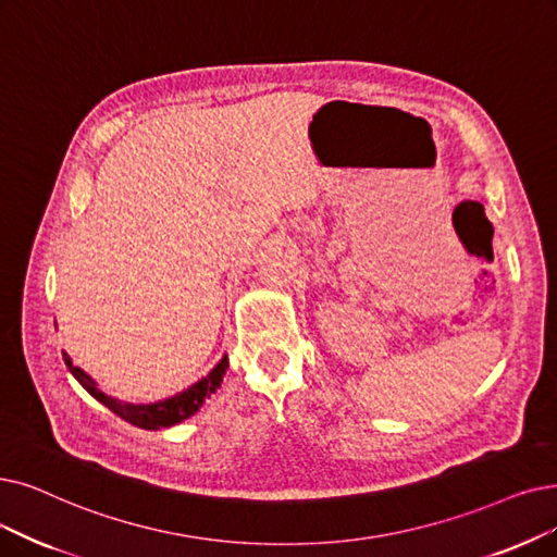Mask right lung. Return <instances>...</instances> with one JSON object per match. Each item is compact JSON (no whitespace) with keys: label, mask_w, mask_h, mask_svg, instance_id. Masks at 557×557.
Here are the masks:
<instances>
[{"label":"right lung","mask_w":557,"mask_h":557,"mask_svg":"<svg viewBox=\"0 0 557 557\" xmlns=\"http://www.w3.org/2000/svg\"><path fill=\"white\" fill-rule=\"evenodd\" d=\"M63 361L69 366V370L73 372L75 380L91 393L100 405H104L107 409L114 411L119 418H123L125 422L141 430H160V428H171L175 422H181L189 416H194L198 409L203 407V399L210 397V393H214L221 382H224V374L228 368V356H224L203 380H198L194 386H189L187 391L177 393L173 397L162 399V403H152V405H127V403H119V399L109 397L107 393H102L98 388V384L88 376L82 368L73 366L71 356L63 351Z\"/></svg>","instance_id":"add662e5"}]
</instances>
